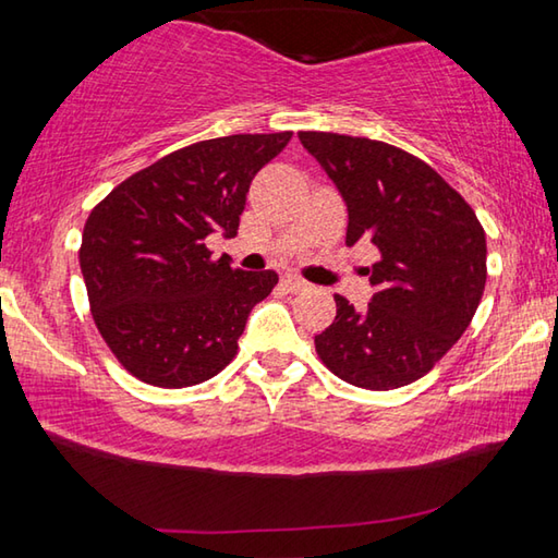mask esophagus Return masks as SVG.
<instances>
[{
    "label": "esophagus",
    "instance_id": "obj_1",
    "mask_svg": "<svg viewBox=\"0 0 558 558\" xmlns=\"http://www.w3.org/2000/svg\"><path fill=\"white\" fill-rule=\"evenodd\" d=\"M282 286H286V290H290V292H302V290L310 288L305 280L298 278V276H292V272H288V276H282Z\"/></svg>",
    "mask_w": 558,
    "mask_h": 558
}]
</instances>
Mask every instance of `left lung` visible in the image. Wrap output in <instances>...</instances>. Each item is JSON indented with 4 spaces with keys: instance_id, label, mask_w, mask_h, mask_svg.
<instances>
[{
    "instance_id": "obj_1",
    "label": "left lung",
    "mask_w": 558,
    "mask_h": 558,
    "mask_svg": "<svg viewBox=\"0 0 558 558\" xmlns=\"http://www.w3.org/2000/svg\"><path fill=\"white\" fill-rule=\"evenodd\" d=\"M347 202V245L379 251L374 298L356 313L335 295L337 317L315 337L339 379L389 391L426 376L475 317L487 280L485 229L436 169L403 149L337 132H298Z\"/></svg>"
}]
</instances>
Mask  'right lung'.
<instances>
[{"instance_id": "1", "label": "right lung", "mask_w": 558, "mask_h": 558, "mask_svg": "<svg viewBox=\"0 0 558 558\" xmlns=\"http://www.w3.org/2000/svg\"><path fill=\"white\" fill-rule=\"evenodd\" d=\"M292 132L204 140L120 182L90 211L81 272L100 337L140 381L184 389L231 364L276 270L211 258L206 235H235L253 177Z\"/></svg>"}]
</instances>
